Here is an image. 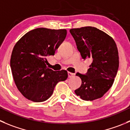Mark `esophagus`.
<instances>
[{
	"label": "esophagus",
	"instance_id": "1",
	"mask_svg": "<svg viewBox=\"0 0 130 130\" xmlns=\"http://www.w3.org/2000/svg\"><path fill=\"white\" fill-rule=\"evenodd\" d=\"M74 75V74H73V73L72 72H68V76H69V78L72 77H73Z\"/></svg>",
	"mask_w": 130,
	"mask_h": 130
}]
</instances>
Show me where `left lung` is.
I'll return each instance as SVG.
<instances>
[{
	"mask_svg": "<svg viewBox=\"0 0 130 130\" xmlns=\"http://www.w3.org/2000/svg\"><path fill=\"white\" fill-rule=\"evenodd\" d=\"M77 48L82 58H91L86 75L77 73L82 84L75 90L77 96L86 101L100 99L111 88L119 68V55L116 44L104 31L93 26L72 28Z\"/></svg>",
	"mask_w": 130,
	"mask_h": 130,
	"instance_id": "1",
	"label": "left lung"
}]
</instances>
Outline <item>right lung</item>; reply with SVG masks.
Here are the masks:
<instances>
[{"label": "right lung", "mask_w": 130, "mask_h": 130, "mask_svg": "<svg viewBox=\"0 0 130 130\" xmlns=\"http://www.w3.org/2000/svg\"><path fill=\"white\" fill-rule=\"evenodd\" d=\"M66 36L65 29L38 28L27 32L14 46L10 61L12 77L18 89L28 100H47L56 84L67 79V70L49 69L46 58L55 55Z\"/></svg>", "instance_id": "right-lung-1"}]
</instances>
